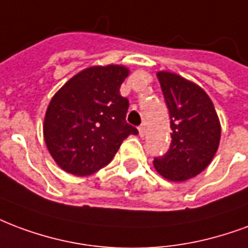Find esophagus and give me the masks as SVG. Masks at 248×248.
<instances>
[{
    "label": "esophagus",
    "instance_id": "esophagus-1",
    "mask_svg": "<svg viewBox=\"0 0 248 248\" xmlns=\"http://www.w3.org/2000/svg\"><path fill=\"white\" fill-rule=\"evenodd\" d=\"M138 131H139V135H140V138H143V137H144V134H146V131H144V127H143V126H139Z\"/></svg>",
    "mask_w": 248,
    "mask_h": 248
}]
</instances>
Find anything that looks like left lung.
Instances as JSON below:
<instances>
[{
	"mask_svg": "<svg viewBox=\"0 0 248 248\" xmlns=\"http://www.w3.org/2000/svg\"><path fill=\"white\" fill-rule=\"evenodd\" d=\"M170 110V147L154 160L160 176L180 183L210 164L221 140V124L210 97L196 82L168 71L156 73Z\"/></svg>",
	"mask_w": 248,
	"mask_h": 248,
	"instance_id": "obj_1",
	"label": "left lung"
}]
</instances>
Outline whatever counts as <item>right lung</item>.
I'll list each match as a JSON object with an SVG mask.
<instances>
[{"label": "right lung", "instance_id": "right-lung-1", "mask_svg": "<svg viewBox=\"0 0 248 248\" xmlns=\"http://www.w3.org/2000/svg\"><path fill=\"white\" fill-rule=\"evenodd\" d=\"M124 65H93L68 80L46 110L43 137L62 170L88 176L109 164L121 144L138 130L126 122L129 100L119 88Z\"/></svg>", "mask_w": 248, "mask_h": 248}]
</instances>
